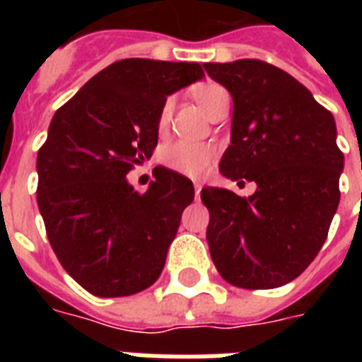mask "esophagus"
Instances as JSON below:
<instances>
[{
    "label": "esophagus",
    "instance_id": "esophagus-1",
    "mask_svg": "<svg viewBox=\"0 0 362 362\" xmlns=\"http://www.w3.org/2000/svg\"><path fill=\"white\" fill-rule=\"evenodd\" d=\"M193 189H195V197L199 199V193H201V184H197V182H195V184H193Z\"/></svg>",
    "mask_w": 362,
    "mask_h": 362
}]
</instances>
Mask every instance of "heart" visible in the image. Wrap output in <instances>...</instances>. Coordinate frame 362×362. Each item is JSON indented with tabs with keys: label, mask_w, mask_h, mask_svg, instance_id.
<instances>
[{
	"label": "heart",
	"mask_w": 362,
	"mask_h": 362,
	"mask_svg": "<svg viewBox=\"0 0 362 362\" xmlns=\"http://www.w3.org/2000/svg\"><path fill=\"white\" fill-rule=\"evenodd\" d=\"M229 95L227 90L216 82H204L193 88V98L204 112H209L221 98ZM167 116L169 109L165 107L159 115V127L167 124ZM216 159V150L210 144H201V142H189V141H178L175 144L163 150V163L167 169L175 170L178 175L189 176V178H203L209 169L212 167Z\"/></svg>",
	"instance_id": "obj_1"
}]
</instances>
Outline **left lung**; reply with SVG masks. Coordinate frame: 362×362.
I'll return each instance as SVG.
<instances>
[{
  "label": "left lung",
  "instance_id": "1",
  "mask_svg": "<svg viewBox=\"0 0 362 362\" xmlns=\"http://www.w3.org/2000/svg\"><path fill=\"white\" fill-rule=\"evenodd\" d=\"M233 98L231 144L220 173L257 184L250 197L204 187L206 240L221 278L244 289L295 280L315 259L338 209L344 153L325 107L261 59L204 64Z\"/></svg>",
  "mask_w": 362,
  "mask_h": 362
}]
</instances>
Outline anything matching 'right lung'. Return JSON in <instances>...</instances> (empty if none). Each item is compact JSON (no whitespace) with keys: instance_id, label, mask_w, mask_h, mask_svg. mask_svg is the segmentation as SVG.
Segmentation results:
<instances>
[{"instance_id":"add662e5","label":"right lung","mask_w":362,"mask_h":362,"mask_svg":"<svg viewBox=\"0 0 362 362\" xmlns=\"http://www.w3.org/2000/svg\"><path fill=\"white\" fill-rule=\"evenodd\" d=\"M203 76L193 62L120 59L50 122L37 153V204L62 267L95 297L135 295L163 270L192 180L161 170L139 193L125 176L152 158L167 95Z\"/></svg>"}]
</instances>
